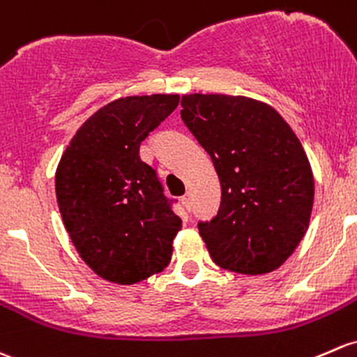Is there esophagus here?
<instances>
[{
    "label": "esophagus",
    "instance_id": "1",
    "mask_svg": "<svg viewBox=\"0 0 357 357\" xmlns=\"http://www.w3.org/2000/svg\"><path fill=\"white\" fill-rule=\"evenodd\" d=\"M181 202H183V205H185L186 208H191V205H193V198H191V193H186L185 197L181 198Z\"/></svg>",
    "mask_w": 357,
    "mask_h": 357
}]
</instances>
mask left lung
<instances>
[{"label": "left lung", "instance_id": "left-lung-1", "mask_svg": "<svg viewBox=\"0 0 357 357\" xmlns=\"http://www.w3.org/2000/svg\"><path fill=\"white\" fill-rule=\"evenodd\" d=\"M181 106L222 190L217 215L198 222L210 258L246 275L279 268L306 234L313 208L301 142L273 107L248 97L191 93Z\"/></svg>", "mask_w": 357, "mask_h": 357}]
</instances>
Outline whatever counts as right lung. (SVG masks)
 <instances>
[{
    "instance_id": "obj_1",
    "label": "right lung",
    "mask_w": 357,
    "mask_h": 357,
    "mask_svg": "<svg viewBox=\"0 0 357 357\" xmlns=\"http://www.w3.org/2000/svg\"><path fill=\"white\" fill-rule=\"evenodd\" d=\"M179 96L125 97L99 109L71 138L56 169L63 224L97 275L135 284L167 267L181 219L140 145L178 107Z\"/></svg>"
}]
</instances>
